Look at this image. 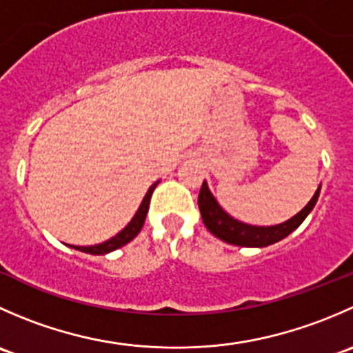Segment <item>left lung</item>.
Instances as JSON below:
<instances>
[{
  "label": "left lung",
  "instance_id": "obj_1",
  "mask_svg": "<svg viewBox=\"0 0 353 353\" xmlns=\"http://www.w3.org/2000/svg\"><path fill=\"white\" fill-rule=\"evenodd\" d=\"M319 191H321V186L318 188V191H316L314 196L311 198V201H309L297 215H294L290 220H287V222L272 227L248 225V223H243L239 222V220L232 219L230 215H227V213L220 208V205L216 203V199L213 198V194L210 193L206 183H203L201 190H199L198 206L199 212H201L203 223H205L206 229H208L215 237H219V239L225 241V243L229 244L243 245V248H266V245L275 244L279 243V241L285 239L288 234L294 232V230L304 222L305 216L311 213L316 201H318Z\"/></svg>",
  "mask_w": 353,
  "mask_h": 353
}]
</instances>
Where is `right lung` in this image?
I'll use <instances>...</instances> for the list:
<instances>
[{"mask_svg": "<svg viewBox=\"0 0 353 353\" xmlns=\"http://www.w3.org/2000/svg\"><path fill=\"white\" fill-rule=\"evenodd\" d=\"M157 184H159V181H157L155 184H152L150 190H148L147 194H145L143 201H141L140 208H138L137 215L133 216V220H131V222L128 223V225L124 227V229L121 230L117 236H114L112 239L105 241V243L97 244V245H73V248L78 249V251L88 252V254H105V252L114 251V249H119L121 245H124V244L130 243V241H133L134 237L138 236V232L141 230V227H143L145 219H147L148 206H150V198H152V193H154Z\"/></svg>", "mask_w": 353, "mask_h": 353, "instance_id": "add662e5", "label": "right lung"}]
</instances>
